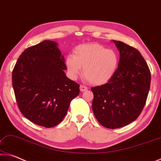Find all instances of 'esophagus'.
I'll return each instance as SVG.
<instances>
[{
  "instance_id": "esophagus-1",
  "label": "esophagus",
  "mask_w": 161,
  "mask_h": 161,
  "mask_svg": "<svg viewBox=\"0 0 161 161\" xmlns=\"http://www.w3.org/2000/svg\"><path fill=\"white\" fill-rule=\"evenodd\" d=\"M88 87H86V86H82L81 85L80 86V91H81V92H83V91H87L88 90Z\"/></svg>"
}]
</instances>
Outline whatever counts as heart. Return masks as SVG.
I'll return each mask as SVG.
<instances>
[{"instance_id": "obj_1", "label": "heart", "mask_w": 161, "mask_h": 161, "mask_svg": "<svg viewBox=\"0 0 161 161\" xmlns=\"http://www.w3.org/2000/svg\"><path fill=\"white\" fill-rule=\"evenodd\" d=\"M118 57L113 50L97 43L76 46L66 58L65 65L70 78L76 79L83 69L84 77L93 85L101 86L111 80L118 67Z\"/></svg>"}]
</instances>
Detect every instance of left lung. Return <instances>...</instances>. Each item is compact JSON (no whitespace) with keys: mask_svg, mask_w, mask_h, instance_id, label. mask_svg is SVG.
Listing matches in <instances>:
<instances>
[{"mask_svg":"<svg viewBox=\"0 0 161 161\" xmlns=\"http://www.w3.org/2000/svg\"><path fill=\"white\" fill-rule=\"evenodd\" d=\"M113 41L120 52L116 73L109 82L91 88L95 117L110 129L127 125L140 115L151 79L147 63L138 50L123 42Z\"/></svg>","mask_w":161,"mask_h":161,"instance_id":"left-lung-1","label":"left lung"}]
</instances>
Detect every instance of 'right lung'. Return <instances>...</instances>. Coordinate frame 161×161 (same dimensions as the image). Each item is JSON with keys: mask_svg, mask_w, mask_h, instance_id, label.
Instances as JSON below:
<instances>
[{"mask_svg": "<svg viewBox=\"0 0 161 161\" xmlns=\"http://www.w3.org/2000/svg\"><path fill=\"white\" fill-rule=\"evenodd\" d=\"M66 69L54 41H44L22 53L13 70L12 84L18 106L27 119L45 128L63 120L80 93L79 84L65 75Z\"/></svg>", "mask_w": 161, "mask_h": 161, "instance_id": "1", "label": "right lung"}]
</instances>
